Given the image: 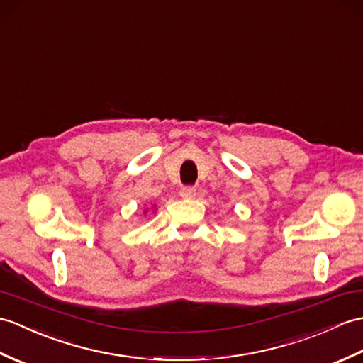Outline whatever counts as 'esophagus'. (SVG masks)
I'll use <instances>...</instances> for the list:
<instances>
[{
	"mask_svg": "<svg viewBox=\"0 0 363 363\" xmlns=\"http://www.w3.org/2000/svg\"><path fill=\"white\" fill-rule=\"evenodd\" d=\"M181 196L182 198H195L196 187H193V185H185V187L181 189Z\"/></svg>",
	"mask_w": 363,
	"mask_h": 363,
	"instance_id": "obj_1",
	"label": "esophagus"
}]
</instances>
